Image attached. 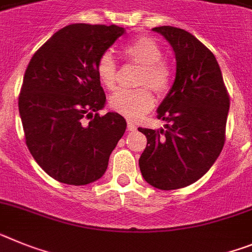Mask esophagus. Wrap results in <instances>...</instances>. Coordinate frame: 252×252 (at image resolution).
Here are the masks:
<instances>
[{
  "mask_svg": "<svg viewBox=\"0 0 252 252\" xmlns=\"http://www.w3.org/2000/svg\"><path fill=\"white\" fill-rule=\"evenodd\" d=\"M128 129L130 130V132H134L135 129H137V126H135L133 122H128Z\"/></svg>",
  "mask_w": 252,
  "mask_h": 252,
  "instance_id": "34e87169",
  "label": "esophagus"
}]
</instances>
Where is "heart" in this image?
<instances>
[{
	"label": "heart",
	"instance_id": "b5f03b06",
	"mask_svg": "<svg viewBox=\"0 0 252 252\" xmlns=\"http://www.w3.org/2000/svg\"><path fill=\"white\" fill-rule=\"evenodd\" d=\"M126 60L142 65L138 85H146L135 90H118L109 99L113 110L128 119H138L155 106V96L151 89L158 95H165L172 84V69L162 60V49L151 36L142 35L129 41L122 48ZM96 73L106 89L115 87L118 81V65L113 54L104 53L96 63Z\"/></svg>",
	"mask_w": 252,
	"mask_h": 252
}]
</instances>
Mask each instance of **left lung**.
<instances>
[{
    "mask_svg": "<svg viewBox=\"0 0 252 252\" xmlns=\"http://www.w3.org/2000/svg\"><path fill=\"white\" fill-rule=\"evenodd\" d=\"M176 57V76L158 108L166 129L138 128L147 138L142 176L161 190L195 183L212 167L226 141L229 95L217 60L187 30L158 26Z\"/></svg>",
    "mask_w": 252,
    "mask_h": 252,
    "instance_id": "left-lung-1",
    "label": "left lung"
}]
</instances>
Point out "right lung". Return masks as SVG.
<instances>
[{
	"label": "right lung",
	"instance_id": "add662e5",
	"mask_svg": "<svg viewBox=\"0 0 252 252\" xmlns=\"http://www.w3.org/2000/svg\"><path fill=\"white\" fill-rule=\"evenodd\" d=\"M126 34L117 25L72 24L32 57L19 95L26 146L50 178L86 185L105 174L126 132L120 114L100 115L106 96L96 73L105 50Z\"/></svg>",
	"mask_w": 252,
	"mask_h": 252
}]
</instances>
